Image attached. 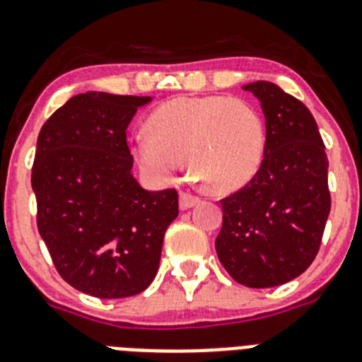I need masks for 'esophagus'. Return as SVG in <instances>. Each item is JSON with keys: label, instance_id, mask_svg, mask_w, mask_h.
Here are the masks:
<instances>
[{"label": "esophagus", "instance_id": "obj_1", "mask_svg": "<svg viewBox=\"0 0 362 362\" xmlns=\"http://www.w3.org/2000/svg\"><path fill=\"white\" fill-rule=\"evenodd\" d=\"M199 197L190 194V192H181V194H179V206H181V210L192 209V206L199 204Z\"/></svg>", "mask_w": 362, "mask_h": 362}]
</instances>
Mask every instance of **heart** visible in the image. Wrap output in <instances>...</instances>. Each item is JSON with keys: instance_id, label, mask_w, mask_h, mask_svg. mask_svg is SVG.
Returning <instances> with one entry per match:
<instances>
[{"instance_id": "heart-1", "label": "heart", "mask_w": 362, "mask_h": 362, "mask_svg": "<svg viewBox=\"0 0 362 362\" xmlns=\"http://www.w3.org/2000/svg\"><path fill=\"white\" fill-rule=\"evenodd\" d=\"M267 129L248 101L230 95L175 98L148 117L134 137V156L156 181H170L187 158L197 179L216 192L245 187L259 170Z\"/></svg>"}]
</instances>
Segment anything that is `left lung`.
<instances>
[{
	"label": "left lung",
	"instance_id": "obj_1",
	"mask_svg": "<svg viewBox=\"0 0 362 362\" xmlns=\"http://www.w3.org/2000/svg\"><path fill=\"white\" fill-rule=\"evenodd\" d=\"M259 99L267 146L250 183L221 199V264L248 288L288 283L312 264L330 214L328 158L312 112L270 81L243 86Z\"/></svg>",
	"mask_w": 362,
	"mask_h": 362
}]
</instances>
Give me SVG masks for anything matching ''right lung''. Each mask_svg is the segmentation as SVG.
<instances>
[{
  "instance_id": "1",
  "label": "right lung",
  "mask_w": 362,
  "mask_h": 362,
  "mask_svg": "<svg viewBox=\"0 0 362 362\" xmlns=\"http://www.w3.org/2000/svg\"><path fill=\"white\" fill-rule=\"evenodd\" d=\"M152 98L85 92L37 136L32 190L37 230L57 274L76 290L121 299L148 288L177 192H148L132 175L127 129Z\"/></svg>"
}]
</instances>
